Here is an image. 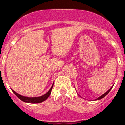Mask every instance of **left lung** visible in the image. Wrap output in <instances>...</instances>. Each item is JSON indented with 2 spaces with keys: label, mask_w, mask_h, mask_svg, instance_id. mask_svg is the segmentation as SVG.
I'll return each mask as SVG.
<instances>
[{
  "label": "left lung",
  "mask_w": 125,
  "mask_h": 125,
  "mask_svg": "<svg viewBox=\"0 0 125 125\" xmlns=\"http://www.w3.org/2000/svg\"><path fill=\"white\" fill-rule=\"evenodd\" d=\"M112 88H113V86H112V87H111V88H110V89H109V90H108V91H107V92H106V93H104V94H103V95H101V96H100V97H99V98H97V99H96V100H100V99H102V98H103V97H104V96H106V95H107V94H108V93H109V91H111V89H112Z\"/></svg>",
  "instance_id": "1"
}]
</instances>
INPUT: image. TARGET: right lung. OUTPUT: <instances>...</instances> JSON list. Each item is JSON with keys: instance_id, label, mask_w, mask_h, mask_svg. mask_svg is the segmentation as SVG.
I'll return each instance as SVG.
<instances>
[{"instance_id": "add662e5", "label": "right lung", "mask_w": 125, "mask_h": 125, "mask_svg": "<svg viewBox=\"0 0 125 125\" xmlns=\"http://www.w3.org/2000/svg\"><path fill=\"white\" fill-rule=\"evenodd\" d=\"M54 85V84H53ZM53 85L51 86V88H50V89L49 90V91L47 93L45 94V95H42V96L38 97H26L22 96V95H20V94H17V93L14 91L12 90L13 93H14L15 95L20 99V100H22L23 102H26V103H40V102H42L45 101V100L48 98V97L50 96V95L51 94V90L52 89V87H53Z\"/></svg>"}]
</instances>
